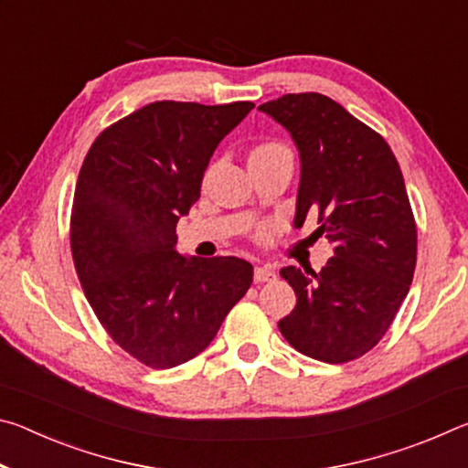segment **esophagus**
<instances>
[{
	"label": "esophagus",
	"mask_w": 468,
	"mask_h": 468,
	"mask_svg": "<svg viewBox=\"0 0 468 468\" xmlns=\"http://www.w3.org/2000/svg\"><path fill=\"white\" fill-rule=\"evenodd\" d=\"M274 271L271 266H256V271H253V281L256 282H271L274 281Z\"/></svg>",
	"instance_id": "obj_1"
}]
</instances>
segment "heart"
I'll list each match as a JSON object with an SVG mask.
<instances>
[{"label":"heart","mask_w":468,"mask_h":468,"mask_svg":"<svg viewBox=\"0 0 468 468\" xmlns=\"http://www.w3.org/2000/svg\"><path fill=\"white\" fill-rule=\"evenodd\" d=\"M281 156H291V150L281 142H262V144L251 148L250 161H271V158Z\"/></svg>","instance_id":"1"}]
</instances>
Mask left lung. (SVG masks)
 <instances>
[{
    "label": "left lung",
    "instance_id": "obj_1",
    "mask_svg": "<svg viewBox=\"0 0 468 468\" xmlns=\"http://www.w3.org/2000/svg\"><path fill=\"white\" fill-rule=\"evenodd\" d=\"M258 109L299 150L295 227L315 210V233L335 250L320 272L282 268L297 305L279 328L307 357L353 361L386 335L413 282L417 227L399 161L378 132L320 92L282 94Z\"/></svg>",
    "mask_w": 468,
    "mask_h": 468
}]
</instances>
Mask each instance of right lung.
<instances>
[{
  "label": "right lung",
  "instance_id": "add662e5",
  "mask_svg": "<svg viewBox=\"0 0 468 468\" xmlns=\"http://www.w3.org/2000/svg\"><path fill=\"white\" fill-rule=\"evenodd\" d=\"M251 109L150 102L102 130L82 163L69 225L78 279L115 345L153 369L200 355L251 284L245 260L176 250L212 153Z\"/></svg>",
  "mask_w": 468,
  "mask_h": 468
}]
</instances>
